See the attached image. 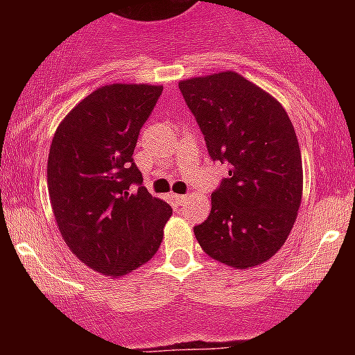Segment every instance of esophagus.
Instances as JSON below:
<instances>
[{
  "label": "esophagus",
  "instance_id": "obj_1",
  "mask_svg": "<svg viewBox=\"0 0 355 355\" xmlns=\"http://www.w3.org/2000/svg\"><path fill=\"white\" fill-rule=\"evenodd\" d=\"M190 199L188 196H174V200H175V205H184L187 200Z\"/></svg>",
  "mask_w": 355,
  "mask_h": 355
}]
</instances>
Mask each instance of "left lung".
Instances as JSON below:
<instances>
[{"label": "left lung", "instance_id": "8db88e82", "mask_svg": "<svg viewBox=\"0 0 355 355\" xmlns=\"http://www.w3.org/2000/svg\"><path fill=\"white\" fill-rule=\"evenodd\" d=\"M211 159L229 175L211 211L193 227L200 249L233 268L270 259L286 241L302 200V158L293 124L277 99L238 72L180 81Z\"/></svg>", "mask_w": 355, "mask_h": 355}]
</instances>
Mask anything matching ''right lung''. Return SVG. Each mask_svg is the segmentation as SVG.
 I'll return each mask as SVG.
<instances>
[{
	"instance_id": "obj_1",
	"label": "right lung",
	"mask_w": 355,
	"mask_h": 355,
	"mask_svg": "<svg viewBox=\"0 0 355 355\" xmlns=\"http://www.w3.org/2000/svg\"><path fill=\"white\" fill-rule=\"evenodd\" d=\"M162 90L144 83L94 90L65 115L49 147L56 225L71 252L103 275L121 277L149 261L172 215L165 200L142 187L133 162L139 133Z\"/></svg>"
}]
</instances>
